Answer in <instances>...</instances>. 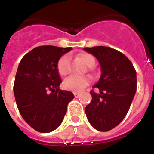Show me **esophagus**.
<instances>
[{
	"mask_svg": "<svg viewBox=\"0 0 154 154\" xmlns=\"http://www.w3.org/2000/svg\"><path fill=\"white\" fill-rule=\"evenodd\" d=\"M73 95L75 97H78L79 96H80V93H79V92H76V91H75V92H73Z\"/></svg>",
	"mask_w": 154,
	"mask_h": 154,
	"instance_id": "obj_1",
	"label": "esophagus"
}]
</instances>
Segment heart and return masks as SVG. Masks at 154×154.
Instances as JSON below:
<instances>
[{
    "instance_id": "1",
    "label": "heart",
    "mask_w": 154,
    "mask_h": 154,
    "mask_svg": "<svg viewBox=\"0 0 154 154\" xmlns=\"http://www.w3.org/2000/svg\"><path fill=\"white\" fill-rule=\"evenodd\" d=\"M77 57L83 63L88 67H91L95 64V57L90 54L83 53L79 54ZM57 72L61 76H66L69 72V57L64 55L58 60L57 63ZM90 78L87 77H77L71 76L67 77L63 82V87L64 89L72 91H81L90 83Z\"/></svg>"
}]
</instances>
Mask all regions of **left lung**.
I'll return each mask as SVG.
<instances>
[{
	"instance_id": "1",
	"label": "left lung",
	"mask_w": 154,
	"mask_h": 154,
	"mask_svg": "<svg viewBox=\"0 0 154 154\" xmlns=\"http://www.w3.org/2000/svg\"><path fill=\"white\" fill-rule=\"evenodd\" d=\"M97 57L101 75L91 91V101L85 108L87 119L95 129L106 132L121 122L129 111L137 88L136 71L132 63L121 52L112 48H84Z\"/></svg>"
}]
</instances>
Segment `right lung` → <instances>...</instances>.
Masks as SVG:
<instances>
[{"label":"right lung","instance_id":"1","mask_svg":"<svg viewBox=\"0 0 154 154\" xmlns=\"http://www.w3.org/2000/svg\"><path fill=\"white\" fill-rule=\"evenodd\" d=\"M72 48L39 46L29 51L19 64L14 95L25 122L40 133L54 131L67 112L72 92L60 90L57 63Z\"/></svg>","mask_w":154,"mask_h":154}]
</instances>
